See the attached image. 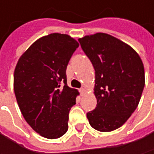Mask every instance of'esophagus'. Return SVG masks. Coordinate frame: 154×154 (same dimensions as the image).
<instances>
[{"instance_id":"1","label":"esophagus","mask_w":154,"mask_h":154,"mask_svg":"<svg viewBox=\"0 0 154 154\" xmlns=\"http://www.w3.org/2000/svg\"><path fill=\"white\" fill-rule=\"evenodd\" d=\"M79 92H80V94H81L82 95H84V94H85V88H81V89L79 90Z\"/></svg>"}]
</instances>
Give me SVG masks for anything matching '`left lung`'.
Segmentation results:
<instances>
[{"label": "left lung", "mask_w": 154, "mask_h": 154, "mask_svg": "<svg viewBox=\"0 0 154 154\" xmlns=\"http://www.w3.org/2000/svg\"><path fill=\"white\" fill-rule=\"evenodd\" d=\"M95 70L97 105L86 113L92 128L109 132L135 111L144 87V69L137 51L103 33L78 39Z\"/></svg>", "instance_id": "1"}]
</instances>
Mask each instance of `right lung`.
I'll return each instance as SVG.
<instances>
[{
  "label": "right lung",
  "instance_id": "add662e5",
  "mask_svg": "<svg viewBox=\"0 0 154 154\" xmlns=\"http://www.w3.org/2000/svg\"><path fill=\"white\" fill-rule=\"evenodd\" d=\"M78 45L68 35L51 34L35 42L16 66L17 104L26 121L44 137L59 138L68 131L78 92L68 86L66 69Z\"/></svg>",
  "mask_w": 154,
  "mask_h": 154
}]
</instances>
